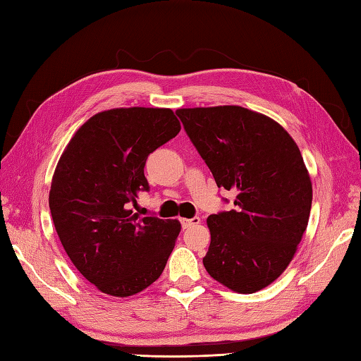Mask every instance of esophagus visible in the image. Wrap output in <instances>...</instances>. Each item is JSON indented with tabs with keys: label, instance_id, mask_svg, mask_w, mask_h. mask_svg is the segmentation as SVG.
Listing matches in <instances>:
<instances>
[{
	"label": "esophagus",
	"instance_id": "34e87169",
	"mask_svg": "<svg viewBox=\"0 0 361 361\" xmlns=\"http://www.w3.org/2000/svg\"><path fill=\"white\" fill-rule=\"evenodd\" d=\"M180 221H181V226L186 229V228L195 226V225L200 224V219H198V217H194V219H180Z\"/></svg>",
	"mask_w": 361,
	"mask_h": 361
}]
</instances>
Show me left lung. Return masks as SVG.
Here are the masks:
<instances>
[{
  "instance_id": "left-lung-1",
  "label": "left lung",
  "mask_w": 361,
  "mask_h": 361,
  "mask_svg": "<svg viewBox=\"0 0 361 361\" xmlns=\"http://www.w3.org/2000/svg\"><path fill=\"white\" fill-rule=\"evenodd\" d=\"M176 114L235 209L208 217L211 278L237 293L270 286L293 259L307 228L312 181L287 130L239 105L178 109Z\"/></svg>"
}]
</instances>
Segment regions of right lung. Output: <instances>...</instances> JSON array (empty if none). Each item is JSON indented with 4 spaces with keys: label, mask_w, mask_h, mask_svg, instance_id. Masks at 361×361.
Segmentation results:
<instances>
[{
    "label": "right lung",
    "mask_w": 361,
    "mask_h": 361,
    "mask_svg": "<svg viewBox=\"0 0 361 361\" xmlns=\"http://www.w3.org/2000/svg\"><path fill=\"white\" fill-rule=\"evenodd\" d=\"M181 130L171 109H111L91 116L52 175L49 209L68 257L105 295L127 298L155 282L181 231L178 220L140 217L145 159Z\"/></svg>",
    "instance_id": "add662e5"
}]
</instances>
